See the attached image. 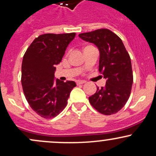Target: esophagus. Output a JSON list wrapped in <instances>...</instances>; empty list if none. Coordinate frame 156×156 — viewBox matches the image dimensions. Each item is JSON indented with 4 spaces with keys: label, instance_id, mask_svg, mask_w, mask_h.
Wrapping results in <instances>:
<instances>
[{
    "label": "esophagus",
    "instance_id": "1",
    "mask_svg": "<svg viewBox=\"0 0 156 156\" xmlns=\"http://www.w3.org/2000/svg\"><path fill=\"white\" fill-rule=\"evenodd\" d=\"M86 81H77V82H76V83L78 85H79V84H83V83H84Z\"/></svg>",
    "mask_w": 156,
    "mask_h": 156
}]
</instances>
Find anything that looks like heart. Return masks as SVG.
Returning <instances> with one entry per match:
<instances>
[{
  "instance_id": "b5f03b06",
  "label": "heart",
  "mask_w": 156,
  "mask_h": 156,
  "mask_svg": "<svg viewBox=\"0 0 156 156\" xmlns=\"http://www.w3.org/2000/svg\"><path fill=\"white\" fill-rule=\"evenodd\" d=\"M90 47H92V46H86V47L83 48V49H87V48H90Z\"/></svg>"
}]
</instances>
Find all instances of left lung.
I'll list each match as a JSON object with an SVG mask.
<instances>
[{"label": "left lung", "mask_w": 156, "mask_h": 156, "mask_svg": "<svg viewBox=\"0 0 156 156\" xmlns=\"http://www.w3.org/2000/svg\"><path fill=\"white\" fill-rule=\"evenodd\" d=\"M78 36L98 47L99 73L107 81L104 87H97L96 92L89 97V101L101 113H116L130 95L133 82L130 57L121 38L109 30H97Z\"/></svg>", "instance_id": "left-lung-1"}]
</instances>
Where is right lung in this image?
Listing matches in <instances>:
<instances>
[{
	"mask_svg": "<svg viewBox=\"0 0 156 156\" xmlns=\"http://www.w3.org/2000/svg\"><path fill=\"white\" fill-rule=\"evenodd\" d=\"M75 33L44 34L27 49L23 58L21 83L31 108L44 119H52L66 107L75 81L54 80L59 64Z\"/></svg>",
	"mask_w": 156,
	"mask_h": 156,
	"instance_id": "obj_1",
	"label": "right lung"
}]
</instances>
